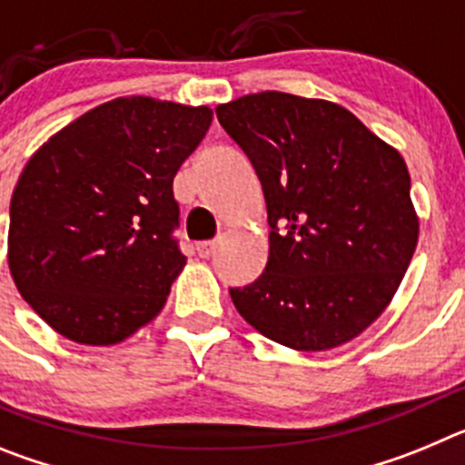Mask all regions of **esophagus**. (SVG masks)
I'll list each match as a JSON object with an SVG mask.
<instances>
[{
  "mask_svg": "<svg viewBox=\"0 0 465 465\" xmlns=\"http://www.w3.org/2000/svg\"><path fill=\"white\" fill-rule=\"evenodd\" d=\"M213 249H216V242L213 240H204V242H197L195 244V252L200 258H209L213 253Z\"/></svg>",
  "mask_w": 465,
  "mask_h": 465,
  "instance_id": "esophagus-1",
  "label": "esophagus"
}]
</instances>
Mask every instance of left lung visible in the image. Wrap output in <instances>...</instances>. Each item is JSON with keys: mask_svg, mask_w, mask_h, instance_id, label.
Segmentation results:
<instances>
[{"mask_svg": "<svg viewBox=\"0 0 465 465\" xmlns=\"http://www.w3.org/2000/svg\"><path fill=\"white\" fill-rule=\"evenodd\" d=\"M216 116L268 204V265L230 289L237 312L298 351L354 340L391 302L417 249L402 155L326 100L265 90L219 104Z\"/></svg>", "mask_w": 465, "mask_h": 465, "instance_id": "obj_1", "label": "left lung"}]
</instances>
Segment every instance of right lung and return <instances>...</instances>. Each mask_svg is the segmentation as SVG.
Returning <instances> with one entry per match:
<instances>
[{
  "instance_id": "1",
  "label": "right lung",
  "mask_w": 465,
  "mask_h": 465,
  "mask_svg": "<svg viewBox=\"0 0 465 465\" xmlns=\"http://www.w3.org/2000/svg\"><path fill=\"white\" fill-rule=\"evenodd\" d=\"M209 125V106L118 97L32 155L11 197L8 268L53 331L106 347L158 316L186 265L172 183Z\"/></svg>"
}]
</instances>
